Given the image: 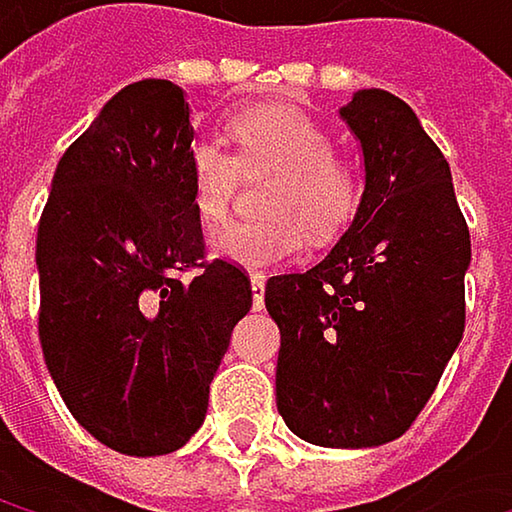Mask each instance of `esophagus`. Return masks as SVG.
I'll use <instances>...</instances> for the list:
<instances>
[{
	"instance_id": "1",
	"label": "esophagus",
	"mask_w": 512,
	"mask_h": 512,
	"mask_svg": "<svg viewBox=\"0 0 512 512\" xmlns=\"http://www.w3.org/2000/svg\"><path fill=\"white\" fill-rule=\"evenodd\" d=\"M263 287H266V278L260 272H255L252 275V302H255V308L263 305Z\"/></svg>"
}]
</instances>
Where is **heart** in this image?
<instances>
[{
    "mask_svg": "<svg viewBox=\"0 0 512 512\" xmlns=\"http://www.w3.org/2000/svg\"><path fill=\"white\" fill-rule=\"evenodd\" d=\"M234 157L210 139L189 148V186L195 213L204 228L216 231L228 222L237 195L240 165L272 168L263 189L260 219L237 222L213 243L216 255L260 269L296 257L305 228L314 237L338 234L356 213L361 180L356 168L335 151L332 133L293 103H260L228 118Z\"/></svg>",
    "mask_w": 512,
    "mask_h": 512,
    "instance_id": "b5f03b06",
    "label": "heart"
}]
</instances>
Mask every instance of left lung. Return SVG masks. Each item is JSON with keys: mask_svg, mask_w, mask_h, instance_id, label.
I'll list each match as a JSON object with an SVG mask.
<instances>
[{"mask_svg": "<svg viewBox=\"0 0 512 512\" xmlns=\"http://www.w3.org/2000/svg\"><path fill=\"white\" fill-rule=\"evenodd\" d=\"M341 118L364 154L356 219L320 263L272 275L263 302L287 427L376 448L412 427L462 341L471 237L448 159L400 97L364 88Z\"/></svg>", "mask_w": 512, "mask_h": 512, "instance_id": "left-lung-1", "label": "left lung"}]
</instances>
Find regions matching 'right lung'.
Returning <instances> with one entry per match:
<instances>
[{"instance_id":"obj_1","label":"right lung","mask_w":512,"mask_h":512,"mask_svg":"<svg viewBox=\"0 0 512 512\" xmlns=\"http://www.w3.org/2000/svg\"><path fill=\"white\" fill-rule=\"evenodd\" d=\"M192 136L174 82L121 88L58 159L38 225V335L52 382L70 415L127 457L189 442L252 308L246 269L204 260Z\"/></svg>"}]
</instances>
